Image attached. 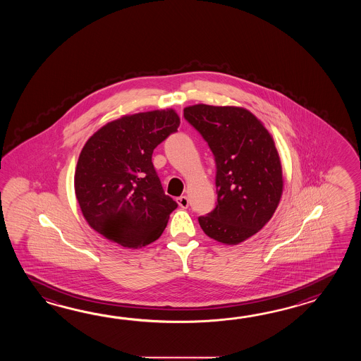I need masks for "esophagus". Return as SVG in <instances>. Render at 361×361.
Listing matches in <instances>:
<instances>
[{"instance_id": "esophagus-1", "label": "esophagus", "mask_w": 361, "mask_h": 361, "mask_svg": "<svg viewBox=\"0 0 361 361\" xmlns=\"http://www.w3.org/2000/svg\"><path fill=\"white\" fill-rule=\"evenodd\" d=\"M177 202L178 205L182 207V209H187L188 205H190V201H188V197H187V196H180V197H178Z\"/></svg>"}]
</instances>
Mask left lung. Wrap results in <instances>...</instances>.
<instances>
[{"mask_svg":"<svg viewBox=\"0 0 361 361\" xmlns=\"http://www.w3.org/2000/svg\"><path fill=\"white\" fill-rule=\"evenodd\" d=\"M184 118L214 154L216 205L199 216L209 238L236 245L253 236L275 213L283 171L274 139L245 108L196 104Z\"/></svg>","mask_w":361,"mask_h":361,"instance_id":"1","label":"left lung"}]
</instances>
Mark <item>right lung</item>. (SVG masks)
<instances>
[{
    "label": "right lung",
    "mask_w": 361,
    "mask_h": 361,
    "mask_svg": "<svg viewBox=\"0 0 361 361\" xmlns=\"http://www.w3.org/2000/svg\"><path fill=\"white\" fill-rule=\"evenodd\" d=\"M179 123L173 109L123 116L85 143L75 191L85 219L100 235L134 249L161 236L178 204L162 190L152 154Z\"/></svg>",
    "instance_id": "add662e5"
}]
</instances>
